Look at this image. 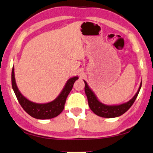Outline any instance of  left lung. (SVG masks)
I'll use <instances>...</instances> for the list:
<instances>
[{
  "instance_id": "1",
  "label": "left lung",
  "mask_w": 153,
  "mask_h": 153,
  "mask_svg": "<svg viewBox=\"0 0 153 153\" xmlns=\"http://www.w3.org/2000/svg\"><path fill=\"white\" fill-rule=\"evenodd\" d=\"M85 82V91L86 95H87L88 103H89V106L90 109H91L92 111L96 115L99 117H104V118H115L118 117L123 114L125 112H126L130 108L131 106L133 105V103L136 100V98L138 96L139 92L140 91L141 87L142 82H141L140 86L138 91L136 94L134 96L131 100L128 102L123 103L120 105H105L103 103L100 102L98 100V99L96 97L95 94L94 93L93 91L90 89L89 86H88L87 82Z\"/></svg>"
}]
</instances>
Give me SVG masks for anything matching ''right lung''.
<instances>
[{"mask_svg": "<svg viewBox=\"0 0 153 153\" xmlns=\"http://www.w3.org/2000/svg\"><path fill=\"white\" fill-rule=\"evenodd\" d=\"M78 77L75 76L68 79L65 86L62 90L61 93L54 100L47 103H36L32 102L23 96L16 86L14 76V68H12V86L17 100L20 103L23 109L32 117L37 119H49L57 117L63 111L66 98L73 86Z\"/></svg>", "mask_w": 153, "mask_h": 153, "instance_id": "add662e5", "label": "right lung"}]
</instances>
